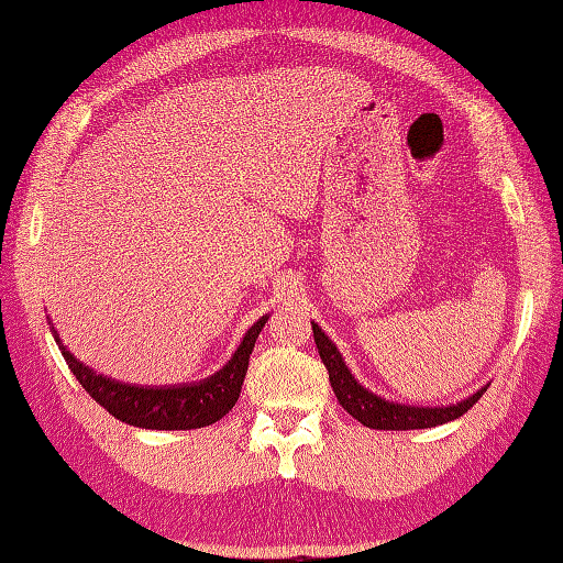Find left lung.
<instances>
[{
  "mask_svg": "<svg viewBox=\"0 0 563 563\" xmlns=\"http://www.w3.org/2000/svg\"><path fill=\"white\" fill-rule=\"evenodd\" d=\"M313 341L318 347V355H321L323 365L328 369V379H331V387L335 391L341 407L355 417L363 427L367 429H385V431H409V429H431L439 427V423H446L463 417L475 401L483 397V389L475 391L473 397L459 401L453 407H405L395 405V401H385L382 397L367 391L363 385H357L355 377L350 375L345 367L338 347L328 341V335L313 323Z\"/></svg>",
  "mask_w": 563,
  "mask_h": 563,
  "instance_id": "obj_1",
  "label": "left lung"
}]
</instances>
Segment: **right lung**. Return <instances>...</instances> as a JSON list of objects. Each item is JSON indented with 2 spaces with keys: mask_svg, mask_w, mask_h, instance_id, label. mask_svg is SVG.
I'll return each mask as SVG.
<instances>
[{
  "mask_svg": "<svg viewBox=\"0 0 563 563\" xmlns=\"http://www.w3.org/2000/svg\"><path fill=\"white\" fill-rule=\"evenodd\" d=\"M267 323V316H262L245 333V341L240 343L238 353L232 355L230 363L198 385L181 387H134L122 385L110 377L95 375L90 367L78 363L66 347H60L63 357L70 367V373L82 385V389L98 401L102 409H108L114 419H120L130 427L156 429V431H186L210 427L220 421L225 413L235 407L240 397L242 382L250 365L252 347L257 343V335Z\"/></svg>",
  "mask_w": 563,
  "mask_h": 563,
  "instance_id": "add662e5",
  "label": "right lung"
}]
</instances>
